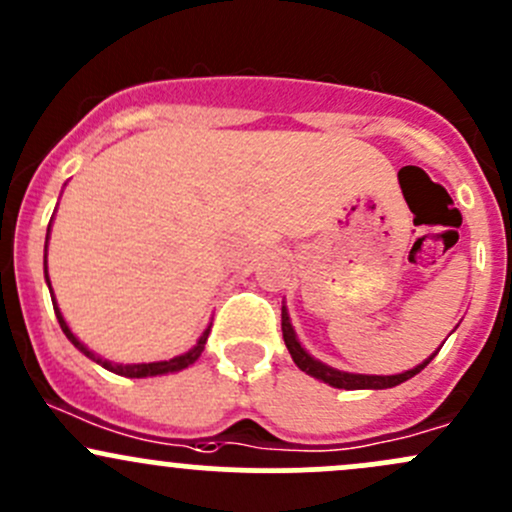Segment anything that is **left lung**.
Here are the masks:
<instances>
[{
	"mask_svg": "<svg viewBox=\"0 0 512 512\" xmlns=\"http://www.w3.org/2000/svg\"><path fill=\"white\" fill-rule=\"evenodd\" d=\"M280 320H283V339H285V346H288L290 356H293V361L298 364L300 371H305L307 376L317 378V381L327 383V386L332 388H344V390H383V388H395L400 386V383L410 381L412 376H417V373L422 371L430 361L437 356V351L430 356V359H425L422 364H417L415 368H410V371H403V373H395V376H371V373H349V371H339V368H332L327 364H322L320 359H315L312 354H307L305 346L300 344L298 334H295V327L293 322H290V315H288V307L283 305V315H280Z\"/></svg>",
	"mask_w": 512,
	"mask_h": 512,
	"instance_id": "8db88e82",
	"label": "left lung"
}]
</instances>
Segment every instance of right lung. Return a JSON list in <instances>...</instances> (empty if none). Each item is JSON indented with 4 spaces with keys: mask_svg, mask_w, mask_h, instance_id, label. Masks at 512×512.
Returning a JSON list of instances; mask_svg holds the SVG:
<instances>
[{
    "mask_svg": "<svg viewBox=\"0 0 512 512\" xmlns=\"http://www.w3.org/2000/svg\"><path fill=\"white\" fill-rule=\"evenodd\" d=\"M48 236H51V224H48V232H46V256H48ZM46 256H43V273H46V283H48V288H51V278H48V258ZM51 300H56V295H53V288H51ZM53 310H56L60 329H63L65 337H68L70 342L75 344V349H80L82 354L87 356V359H92V361H95V364H100L102 368H107V371L119 373V376H126V378L166 376V373H178V371H183V368H188L190 364H195V361L200 359L202 351H205L207 337H210V327H212V324H210V327H207L205 332H202V337L197 339V344L192 346L190 351H185V354H180V356H173V359H168V361H151V364H114V361L102 359L100 354H95V351H92V349H87V346L82 344L73 332H70L68 322H65L63 312H60L58 302H53Z\"/></svg>",
    "mask_w": 512,
    "mask_h": 512,
    "instance_id": "right-lung-1",
    "label": "right lung"
}]
</instances>
